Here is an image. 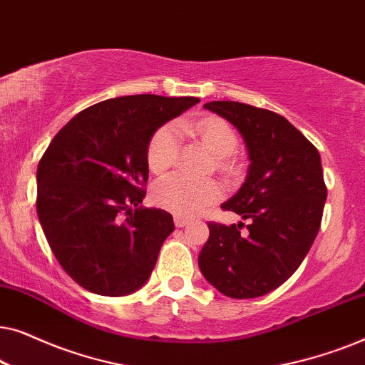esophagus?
<instances>
[{"mask_svg":"<svg viewBox=\"0 0 365 365\" xmlns=\"http://www.w3.org/2000/svg\"><path fill=\"white\" fill-rule=\"evenodd\" d=\"M189 222H191V219L182 217V216H174V224H176V227H184L187 226Z\"/></svg>","mask_w":365,"mask_h":365,"instance_id":"esophagus-1","label":"esophagus"}]
</instances>
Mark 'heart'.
Returning a JSON list of instances; mask_svg holds the SVG:
<instances>
[{
  "instance_id": "b5f03b06",
  "label": "heart",
  "mask_w": 365,
  "mask_h": 365,
  "mask_svg": "<svg viewBox=\"0 0 365 365\" xmlns=\"http://www.w3.org/2000/svg\"><path fill=\"white\" fill-rule=\"evenodd\" d=\"M178 128L184 133H191L199 138L202 146L219 159L222 171H231L229 156L237 151V134L221 118L207 116L199 121H179ZM178 128L166 124L159 128L148 146V166L153 173L161 174L176 163L179 139ZM221 196V187L214 181L194 182L191 179L173 174L163 178L153 187V199L158 206L171 211L178 216H196L202 212Z\"/></svg>"
}]
</instances>
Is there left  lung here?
<instances>
[{"instance_id":"left-lung-1","label":"left lung","mask_w":365,"mask_h":365,"mask_svg":"<svg viewBox=\"0 0 365 365\" xmlns=\"http://www.w3.org/2000/svg\"><path fill=\"white\" fill-rule=\"evenodd\" d=\"M204 109L232 124L247 148L246 181L222 204L249 224L209 222L199 254L206 281L232 299H252L287 281L316 239L327 189L319 151L286 118L236 101Z\"/></svg>"}]
</instances>
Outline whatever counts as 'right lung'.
<instances>
[{
  "label": "right lung",
  "instance_id": "right-lung-1",
  "mask_svg": "<svg viewBox=\"0 0 365 365\" xmlns=\"http://www.w3.org/2000/svg\"><path fill=\"white\" fill-rule=\"evenodd\" d=\"M199 99L134 94L76 114L49 143L38 164L36 209L61 267L99 296L143 287L173 216L143 207L148 146L163 124Z\"/></svg>",
  "mask_w": 365,
  "mask_h": 365
}]
</instances>
